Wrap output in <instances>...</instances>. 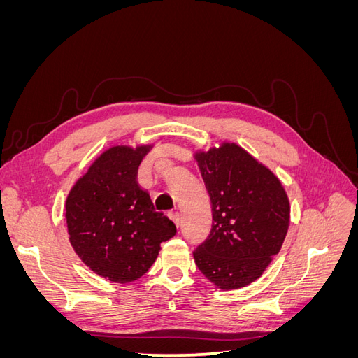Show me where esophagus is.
<instances>
[{
    "instance_id": "34e87169",
    "label": "esophagus",
    "mask_w": 358,
    "mask_h": 358,
    "mask_svg": "<svg viewBox=\"0 0 358 358\" xmlns=\"http://www.w3.org/2000/svg\"><path fill=\"white\" fill-rule=\"evenodd\" d=\"M169 216H170V220L175 222V225L179 229V224H180V215H179V212H170Z\"/></svg>"
}]
</instances>
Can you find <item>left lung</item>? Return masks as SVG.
<instances>
[{"mask_svg":"<svg viewBox=\"0 0 358 358\" xmlns=\"http://www.w3.org/2000/svg\"><path fill=\"white\" fill-rule=\"evenodd\" d=\"M194 159L212 204V230L194 251V262L216 288H243L282 248L291 212L287 191L272 170L237 143L197 149Z\"/></svg>","mask_w":358,"mask_h":358,"instance_id":"8db88e82","label":"left lung"}]
</instances>
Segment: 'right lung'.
Returning <instances> with one entry per match:
<instances>
[{
	"label": "right lung",
	"mask_w": 358,
	"mask_h": 358,
	"mask_svg": "<svg viewBox=\"0 0 358 358\" xmlns=\"http://www.w3.org/2000/svg\"><path fill=\"white\" fill-rule=\"evenodd\" d=\"M152 143L115 145L94 159L66 199L69 241L85 266L110 282L128 284L155 263L161 242L176 234L136 182Z\"/></svg>",
	"instance_id": "add662e5"
}]
</instances>
